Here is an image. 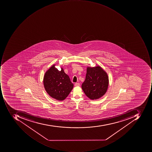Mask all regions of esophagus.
<instances>
[{
	"instance_id": "esophagus-1",
	"label": "esophagus",
	"mask_w": 152,
	"mask_h": 152,
	"mask_svg": "<svg viewBox=\"0 0 152 152\" xmlns=\"http://www.w3.org/2000/svg\"><path fill=\"white\" fill-rule=\"evenodd\" d=\"M75 86H80V83H75Z\"/></svg>"
}]
</instances>
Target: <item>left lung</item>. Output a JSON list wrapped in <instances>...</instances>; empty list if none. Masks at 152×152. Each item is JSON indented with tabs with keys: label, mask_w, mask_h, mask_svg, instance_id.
Wrapping results in <instances>:
<instances>
[{
	"label": "left lung",
	"mask_w": 152,
	"mask_h": 152,
	"mask_svg": "<svg viewBox=\"0 0 152 152\" xmlns=\"http://www.w3.org/2000/svg\"><path fill=\"white\" fill-rule=\"evenodd\" d=\"M108 84V77L101 67H88L86 80L82 84V88L88 97L94 100L105 94Z\"/></svg>",
	"instance_id": "obj_1"
}]
</instances>
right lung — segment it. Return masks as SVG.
I'll return each mask as SVG.
<instances>
[{
	"label": "right lung",
	"instance_id": "obj_1",
	"mask_svg": "<svg viewBox=\"0 0 152 152\" xmlns=\"http://www.w3.org/2000/svg\"><path fill=\"white\" fill-rule=\"evenodd\" d=\"M44 86L49 95L58 100H63L69 94L74 84L63 69L61 70L53 65L45 73Z\"/></svg>",
	"mask_w": 152,
	"mask_h": 152
}]
</instances>
